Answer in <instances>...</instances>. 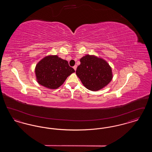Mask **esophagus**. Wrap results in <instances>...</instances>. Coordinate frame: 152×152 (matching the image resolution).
I'll return each mask as SVG.
<instances>
[{
  "instance_id": "obj_1",
  "label": "esophagus",
  "mask_w": 152,
  "mask_h": 152,
  "mask_svg": "<svg viewBox=\"0 0 152 152\" xmlns=\"http://www.w3.org/2000/svg\"><path fill=\"white\" fill-rule=\"evenodd\" d=\"M73 68V69H75V71H76V68H77V65H75Z\"/></svg>"
}]
</instances>
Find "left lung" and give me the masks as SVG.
I'll use <instances>...</instances> for the list:
<instances>
[{"label": "left lung", "mask_w": 152, "mask_h": 152, "mask_svg": "<svg viewBox=\"0 0 152 152\" xmlns=\"http://www.w3.org/2000/svg\"><path fill=\"white\" fill-rule=\"evenodd\" d=\"M80 63L76 73L88 89L99 91L112 79L111 67L101 58L87 55L80 59Z\"/></svg>", "instance_id": "obj_1"}]
</instances>
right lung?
<instances>
[{"label": "right lung", "mask_w": 152, "mask_h": 152, "mask_svg": "<svg viewBox=\"0 0 152 152\" xmlns=\"http://www.w3.org/2000/svg\"><path fill=\"white\" fill-rule=\"evenodd\" d=\"M75 72L67 61L57 55L45 57L37 64L35 68L38 83L50 89L60 87L66 79Z\"/></svg>", "instance_id": "right-lung-1"}]
</instances>
